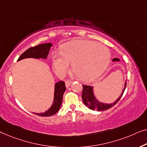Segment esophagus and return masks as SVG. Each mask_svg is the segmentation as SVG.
Wrapping results in <instances>:
<instances>
[{
	"mask_svg": "<svg viewBox=\"0 0 147 147\" xmlns=\"http://www.w3.org/2000/svg\"><path fill=\"white\" fill-rule=\"evenodd\" d=\"M71 84H72V81H71V80H67V81L65 82V85L67 87H69V86H71Z\"/></svg>",
	"mask_w": 147,
	"mask_h": 147,
	"instance_id": "esophagus-1",
	"label": "esophagus"
}]
</instances>
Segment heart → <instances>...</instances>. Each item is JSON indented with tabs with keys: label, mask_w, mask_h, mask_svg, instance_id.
<instances>
[{
	"label": "heart",
	"mask_w": 147,
	"mask_h": 147,
	"mask_svg": "<svg viewBox=\"0 0 147 147\" xmlns=\"http://www.w3.org/2000/svg\"><path fill=\"white\" fill-rule=\"evenodd\" d=\"M111 61L109 49L105 45L90 40H76L64 44L61 53H53V67L62 75L69 69L70 63L74 73L83 81H91L100 76Z\"/></svg>",
	"instance_id": "1"
}]
</instances>
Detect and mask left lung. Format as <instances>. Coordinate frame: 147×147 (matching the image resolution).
Segmentation results:
<instances>
[{
  "label": "left lung",
  "mask_w": 147,
  "mask_h": 147,
  "mask_svg": "<svg viewBox=\"0 0 147 147\" xmlns=\"http://www.w3.org/2000/svg\"><path fill=\"white\" fill-rule=\"evenodd\" d=\"M120 60L117 58L113 59V61H119ZM126 86H127V80L125 82V86L123 90V92L119 98L115 100V102L111 103V104H106V103H103L99 101L94 96L93 92V86H88V85H82V98L83 100L84 104L86 107H88L90 109L97 111H102L107 110V109L111 108V107L114 106L117 103L119 102L120 99L123 96L125 91Z\"/></svg>",
  "instance_id": "obj_1"
}]
</instances>
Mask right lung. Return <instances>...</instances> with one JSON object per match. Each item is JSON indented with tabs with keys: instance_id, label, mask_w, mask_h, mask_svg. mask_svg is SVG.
<instances>
[{
	"instance_id": "1",
	"label": "right lung",
	"mask_w": 147,
	"mask_h": 147,
	"mask_svg": "<svg viewBox=\"0 0 147 147\" xmlns=\"http://www.w3.org/2000/svg\"><path fill=\"white\" fill-rule=\"evenodd\" d=\"M52 45H53L51 43L49 42L31 47L22 53L18 58L17 61L24 59H27V58L46 59ZM65 90L66 86L65 82L63 81H59L57 82L55 84V94H54V100L52 106L48 111H45V113H34V114L41 116V117H50V116L55 115L61 108L63 94Z\"/></svg>"
}]
</instances>
